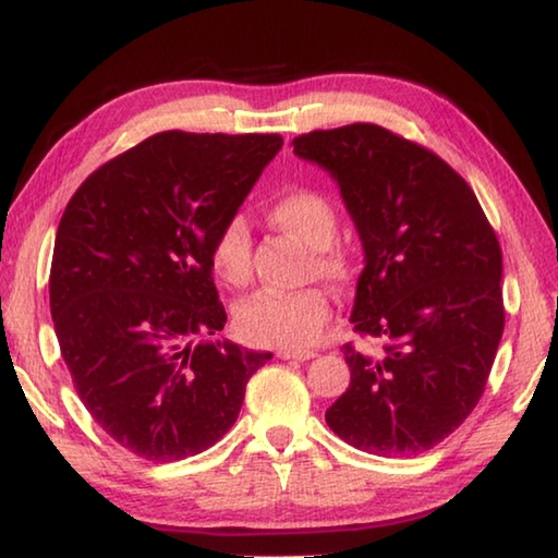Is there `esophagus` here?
<instances>
[{
	"mask_svg": "<svg viewBox=\"0 0 558 558\" xmlns=\"http://www.w3.org/2000/svg\"><path fill=\"white\" fill-rule=\"evenodd\" d=\"M278 359H295V362H307V359H315L313 349H280Z\"/></svg>",
	"mask_w": 558,
	"mask_h": 558,
	"instance_id": "34e87169",
	"label": "esophagus"
}]
</instances>
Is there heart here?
<instances>
[{
    "instance_id": "b5f03b06",
    "label": "heart",
    "mask_w": 558,
    "mask_h": 558,
    "mask_svg": "<svg viewBox=\"0 0 558 558\" xmlns=\"http://www.w3.org/2000/svg\"><path fill=\"white\" fill-rule=\"evenodd\" d=\"M280 229L300 235L317 248V263L329 278L349 276V253L335 243L337 209L329 196L310 186L282 192L268 206ZM211 268L229 286H243L251 276V233L243 216L226 219L211 241ZM332 317V302L323 288L295 292H256L235 307L233 323L245 342L263 347H307Z\"/></svg>"
}]
</instances>
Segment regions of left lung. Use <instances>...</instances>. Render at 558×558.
I'll list each match as a JSON object with an SVG mask.
<instances>
[{
  "mask_svg": "<svg viewBox=\"0 0 558 558\" xmlns=\"http://www.w3.org/2000/svg\"><path fill=\"white\" fill-rule=\"evenodd\" d=\"M295 155L339 182L362 235L349 389L325 418L374 456H418L448 438L485 393L505 329L502 248L475 192L428 147L374 122L313 130Z\"/></svg>",
  "mask_w": 558,
  "mask_h": 558,
  "instance_id": "obj_1",
  "label": "left lung"
}]
</instances>
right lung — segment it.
<instances>
[{"label": "right lung", "instance_id": "right-lung-1", "mask_svg": "<svg viewBox=\"0 0 558 558\" xmlns=\"http://www.w3.org/2000/svg\"><path fill=\"white\" fill-rule=\"evenodd\" d=\"M280 147L278 132H157L65 206L49 276L56 337L83 405L132 456L211 448L272 356L209 339L226 325L209 251Z\"/></svg>", "mask_w": 558, "mask_h": 558}]
</instances>
